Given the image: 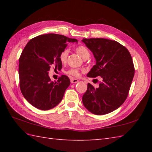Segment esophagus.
<instances>
[{
	"instance_id": "1",
	"label": "esophagus",
	"mask_w": 152,
	"mask_h": 152,
	"mask_svg": "<svg viewBox=\"0 0 152 152\" xmlns=\"http://www.w3.org/2000/svg\"><path fill=\"white\" fill-rule=\"evenodd\" d=\"M70 82L72 83H76L77 82H78V80L72 78H70Z\"/></svg>"
}]
</instances>
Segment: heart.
Here are the masks:
<instances>
[{
	"label": "heart",
	"mask_w": 152,
	"mask_h": 152,
	"mask_svg": "<svg viewBox=\"0 0 152 152\" xmlns=\"http://www.w3.org/2000/svg\"><path fill=\"white\" fill-rule=\"evenodd\" d=\"M76 52L78 53L79 56H81L83 59H84L86 56H89V50H88V48H87L84 46H78L76 48ZM69 53V50L68 49H64L62 51H61L60 55H59V59H60L61 63H64L66 62ZM66 73L71 76H78V74H79V71L77 69H70L68 70Z\"/></svg>",
	"instance_id": "1"
}]
</instances>
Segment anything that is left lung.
Masks as SVG:
<instances>
[{
  "instance_id": "obj_1",
  "label": "left lung",
  "mask_w": 152,
  "mask_h": 152,
  "mask_svg": "<svg viewBox=\"0 0 152 152\" xmlns=\"http://www.w3.org/2000/svg\"><path fill=\"white\" fill-rule=\"evenodd\" d=\"M82 41L96 60L87 76L102 78L98 88L88 83L83 104L93 114H108L121 106L127 97L134 74L133 59L127 48L115 40L83 38Z\"/></svg>"
}]
</instances>
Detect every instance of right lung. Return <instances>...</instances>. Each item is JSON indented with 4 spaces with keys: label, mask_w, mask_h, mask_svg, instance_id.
<instances>
[{
    "label": "right lung",
    "mask_w": 152,
    "mask_h": 152,
    "mask_svg": "<svg viewBox=\"0 0 152 152\" xmlns=\"http://www.w3.org/2000/svg\"><path fill=\"white\" fill-rule=\"evenodd\" d=\"M74 38L57 34H42L31 39L19 59V87L24 98L35 108L48 110L62 101L70 86L69 77L63 75L57 81L51 80L48 71L51 65L61 69V51Z\"/></svg>",
    "instance_id": "right-lung-1"
}]
</instances>
